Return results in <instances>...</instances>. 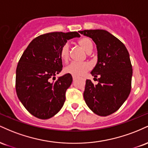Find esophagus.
<instances>
[{"mask_svg": "<svg viewBox=\"0 0 148 148\" xmlns=\"http://www.w3.org/2000/svg\"><path fill=\"white\" fill-rule=\"evenodd\" d=\"M72 78H73V80H76V79H77L78 78V76H74V75H72Z\"/></svg>", "mask_w": 148, "mask_h": 148, "instance_id": "1", "label": "esophagus"}]
</instances>
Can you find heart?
I'll return each mask as SVG.
<instances>
[{
	"instance_id": "b5f03b06",
	"label": "heart",
	"mask_w": 148,
	"mask_h": 148,
	"mask_svg": "<svg viewBox=\"0 0 148 148\" xmlns=\"http://www.w3.org/2000/svg\"><path fill=\"white\" fill-rule=\"evenodd\" d=\"M78 45L87 53H90L93 49V42L90 38L84 37L79 39ZM60 56L64 62H67L69 58V47L68 44H64L60 50ZM91 65L89 62H72L65 67L64 72L74 76H81L90 70Z\"/></svg>"
}]
</instances>
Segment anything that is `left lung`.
<instances>
[{
	"label": "left lung",
	"mask_w": 148,
	"mask_h": 148,
	"mask_svg": "<svg viewBox=\"0 0 148 148\" xmlns=\"http://www.w3.org/2000/svg\"><path fill=\"white\" fill-rule=\"evenodd\" d=\"M81 34L92 39L97 49V62L91 74L98 84L86 80L84 97L93 113L107 116L117 111L130 95L132 66L124 44L105 30H84Z\"/></svg>",
	"instance_id": "1"
}]
</instances>
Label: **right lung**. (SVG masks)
Segmentation results:
<instances>
[{"mask_svg": "<svg viewBox=\"0 0 148 148\" xmlns=\"http://www.w3.org/2000/svg\"><path fill=\"white\" fill-rule=\"evenodd\" d=\"M77 32H53L37 37L29 44L16 70V91L18 99L30 114L46 120L60 111L65 92L72 82L66 74L55 76L62 69L60 50L67 40L79 37Z\"/></svg>", "mask_w": 148, "mask_h": 148, "instance_id": "right-lung-1", "label": "right lung"}]
</instances>
